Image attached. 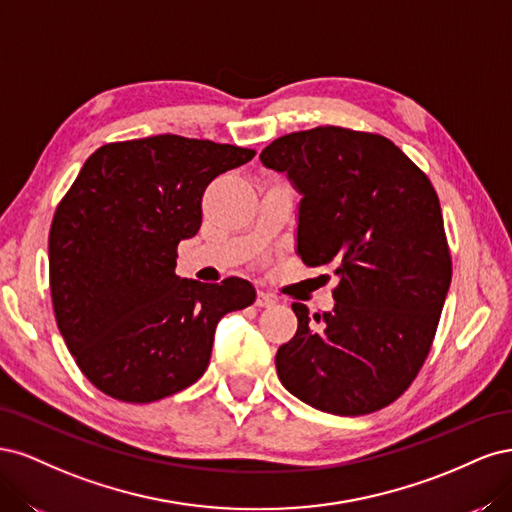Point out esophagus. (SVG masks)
Returning <instances> with one entry per match:
<instances>
[{"label": "esophagus", "instance_id": "obj_1", "mask_svg": "<svg viewBox=\"0 0 512 512\" xmlns=\"http://www.w3.org/2000/svg\"><path fill=\"white\" fill-rule=\"evenodd\" d=\"M256 305H258V307H271V305H275V299L271 297V294H267V292H262V290H258V297H256Z\"/></svg>", "mask_w": 512, "mask_h": 512}]
</instances>
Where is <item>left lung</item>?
<instances>
[{
    "mask_svg": "<svg viewBox=\"0 0 512 512\" xmlns=\"http://www.w3.org/2000/svg\"><path fill=\"white\" fill-rule=\"evenodd\" d=\"M260 162L303 194V265H331L339 280L333 312L292 303L299 329L275 354L277 376L322 412L386 408L421 371L451 286L436 190L389 138L342 126L275 138Z\"/></svg>",
    "mask_w": 512,
    "mask_h": 512,
    "instance_id": "left-lung-1",
    "label": "left lung"
}]
</instances>
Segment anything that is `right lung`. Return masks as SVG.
I'll use <instances>...</instances> for the list:
<instances>
[{
	"label": "right lung",
	"mask_w": 512,
	"mask_h": 512,
	"mask_svg": "<svg viewBox=\"0 0 512 512\" xmlns=\"http://www.w3.org/2000/svg\"><path fill=\"white\" fill-rule=\"evenodd\" d=\"M254 149L179 134L106 143L59 200L49 280L61 337L104 395L149 404L188 389L211 359L224 314L256 301L239 277L175 273L177 245L203 222V194Z\"/></svg>",
	"instance_id": "1"
}]
</instances>
